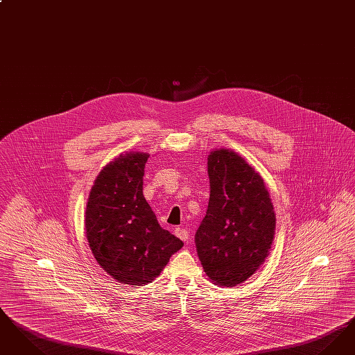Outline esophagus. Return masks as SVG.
I'll return each instance as SVG.
<instances>
[{
	"label": "esophagus",
	"instance_id": "1",
	"mask_svg": "<svg viewBox=\"0 0 355 355\" xmlns=\"http://www.w3.org/2000/svg\"><path fill=\"white\" fill-rule=\"evenodd\" d=\"M174 234L178 236L180 239H182V241H187L189 239V232H187V229H184V227H177L174 230Z\"/></svg>",
	"mask_w": 355,
	"mask_h": 355
}]
</instances>
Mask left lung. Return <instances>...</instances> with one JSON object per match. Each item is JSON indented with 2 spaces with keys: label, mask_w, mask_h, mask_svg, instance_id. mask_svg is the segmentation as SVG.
Returning <instances> with one entry per match:
<instances>
[{
  "label": "left lung",
  "mask_w": 355,
  "mask_h": 355,
  "mask_svg": "<svg viewBox=\"0 0 355 355\" xmlns=\"http://www.w3.org/2000/svg\"><path fill=\"white\" fill-rule=\"evenodd\" d=\"M210 198L197 233V254L209 279L233 287L250 278L269 255L275 214L262 177L230 149L207 157Z\"/></svg>",
  "instance_id": "left-lung-1"
}]
</instances>
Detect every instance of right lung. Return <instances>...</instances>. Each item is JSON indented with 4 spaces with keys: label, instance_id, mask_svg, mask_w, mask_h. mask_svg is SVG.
I'll return each mask as SVG.
<instances>
[{
    "label": "right lung",
    "instance_id": "obj_1",
    "mask_svg": "<svg viewBox=\"0 0 355 355\" xmlns=\"http://www.w3.org/2000/svg\"><path fill=\"white\" fill-rule=\"evenodd\" d=\"M148 153L119 154L97 175L90 190L85 230L96 261L119 284L153 282L184 242L162 229L142 185Z\"/></svg>",
    "mask_w": 355,
    "mask_h": 355
}]
</instances>
